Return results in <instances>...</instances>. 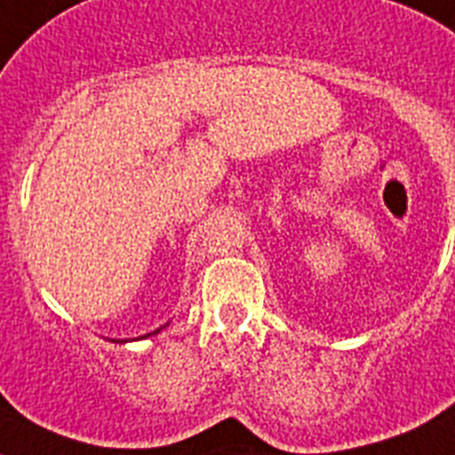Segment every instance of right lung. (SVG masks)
<instances>
[{
  "mask_svg": "<svg viewBox=\"0 0 455 455\" xmlns=\"http://www.w3.org/2000/svg\"><path fill=\"white\" fill-rule=\"evenodd\" d=\"M159 331H162V328H156V331H152V333H148V335H156V333H159ZM148 335H143V338H148Z\"/></svg>",
  "mask_w": 455,
  "mask_h": 455,
  "instance_id": "1",
  "label": "right lung"
}]
</instances>
